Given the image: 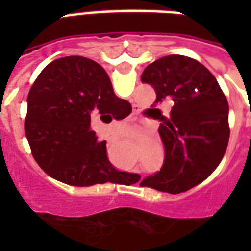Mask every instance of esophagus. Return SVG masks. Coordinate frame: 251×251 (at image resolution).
Listing matches in <instances>:
<instances>
[{
  "instance_id": "1",
  "label": "esophagus",
  "mask_w": 251,
  "mask_h": 251,
  "mask_svg": "<svg viewBox=\"0 0 251 251\" xmlns=\"http://www.w3.org/2000/svg\"><path fill=\"white\" fill-rule=\"evenodd\" d=\"M134 161H135V159H134Z\"/></svg>"
}]
</instances>
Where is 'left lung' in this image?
I'll return each mask as SVG.
<instances>
[{
    "label": "left lung",
    "instance_id": "8db88e82",
    "mask_svg": "<svg viewBox=\"0 0 251 251\" xmlns=\"http://www.w3.org/2000/svg\"><path fill=\"white\" fill-rule=\"evenodd\" d=\"M142 82L155 88V104L171 100L169 116L156 110L165 147L163 168L142 186L178 194L198 185L216 169L229 141V105L218 80L190 57L171 54L150 64Z\"/></svg>",
    "mask_w": 251,
    "mask_h": 251
}]
</instances>
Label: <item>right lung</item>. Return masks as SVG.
Here are the masks:
<instances>
[{
  "label": "right lung",
  "instance_id": "obj_1",
  "mask_svg": "<svg viewBox=\"0 0 251 251\" xmlns=\"http://www.w3.org/2000/svg\"><path fill=\"white\" fill-rule=\"evenodd\" d=\"M27 104L25 137L33 159L52 178L72 186L141 179L110 164L106 142L90 129L95 114L110 122L131 112L98 62L80 56L53 61L32 84Z\"/></svg>",
  "mask_w": 251,
  "mask_h": 251
}]
</instances>
